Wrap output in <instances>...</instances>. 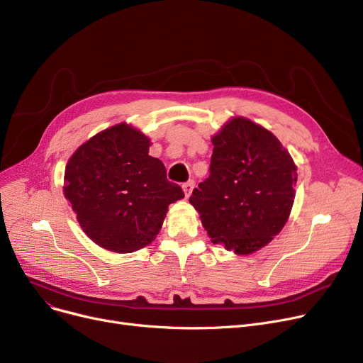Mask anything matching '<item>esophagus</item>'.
Instances as JSON below:
<instances>
[{"label": "esophagus", "instance_id": "1", "mask_svg": "<svg viewBox=\"0 0 363 363\" xmlns=\"http://www.w3.org/2000/svg\"><path fill=\"white\" fill-rule=\"evenodd\" d=\"M182 189H184V193H185V197L188 199L189 196H191L193 189H194V181H188V182H185V184L182 185Z\"/></svg>", "mask_w": 363, "mask_h": 363}]
</instances>
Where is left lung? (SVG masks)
I'll use <instances>...</instances> for the list:
<instances>
[{
    "mask_svg": "<svg viewBox=\"0 0 363 363\" xmlns=\"http://www.w3.org/2000/svg\"><path fill=\"white\" fill-rule=\"evenodd\" d=\"M212 143L211 175L194 188L189 203L212 242L250 255L287 222L296 164L274 133L244 118L226 123Z\"/></svg>",
    "mask_w": 363,
    "mask_h": 363,
    "instance_id": "1",
    "label": "left lung"
}]
</instances>
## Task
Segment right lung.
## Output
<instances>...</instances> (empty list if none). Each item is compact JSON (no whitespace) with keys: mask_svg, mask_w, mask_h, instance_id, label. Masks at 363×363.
I'll list each match as a JSON object with an SVG mask.
<instances>
[{"mask_svg":"<svg viewBox=\"0 0 363 363\" xmlns=\"http://www.w3.org/2000/svg\"><path fill=\"white\" fill-rule=\"evenodd\" d=\"M150 141L125 123L88 140L69 159L65 197L86 235L116 253H132L159 234L167 206L184 197L148 156Z\"/></svg>","mask_w":363,"mask_h":363,"instance_id":"right-lung-1","label":"right lung"}]
</instances>
